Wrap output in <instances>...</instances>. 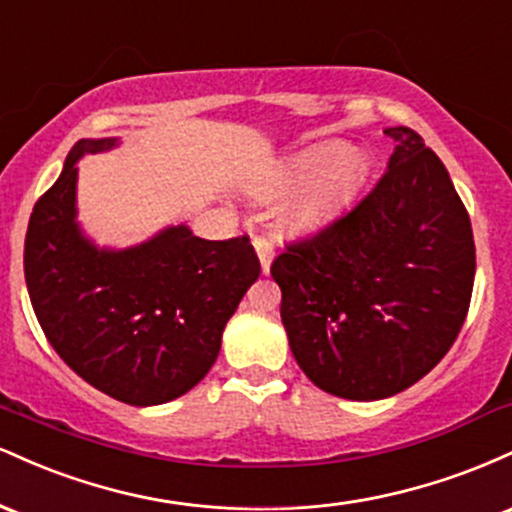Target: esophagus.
<instances>
[{
  "label": "esophagus",
  "instance_id": "34e87169",
  "mask_svg": "<svg viewBox=\"0 0 512 512\" xmlns=\"http://www.w3.org/2000/svg\"><path fill=\"white\" fill-rule=\"evenodd\" d=\"M255 250H257V257H260V264H262V272L267 274L269 272V264H272V257H274V248L269 240L264 238H255Z\"/></svg>",
  "mask_w": 512,
  "mask_h": 512
}]
</instances>
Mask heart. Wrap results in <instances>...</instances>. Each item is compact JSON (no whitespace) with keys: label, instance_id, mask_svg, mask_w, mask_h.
<instances>
[{"label":"heart","instance_id":"heart-1","mask_svg":"<svg viewBox=\"0 0 512 512\" xmlns=\"http://www.w3.org/2000/svg\"><path fill=\"white\" fill-rule=\"evenodd\" d=\"M361 178V161L344 144L327 142L305 149L289 163L276 192H291L308 187L289 209L293 226H313L332 214Z\"/></svg>","mask_w":512,"mask_h":512}]
</instances>
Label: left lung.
Masks as SVG:
<instances>
[{
	"instance_id": "obj_1",
	"label": "left lung",
	"mask_w": 512,
	"mask_h": 512,
	"mask_svg": "<svg viewBox=\"0 0 512 512\" xmlns=\"http://www.w3.org/2000/svg\"><path fill=\"white\" fill-rule=\"evenodd\" d=\"M361 202L274 257L293 358L320 390L370 402L431 373L460 334L477 250L443 161L411 127Z\"/></svg>"
}]
</instances>
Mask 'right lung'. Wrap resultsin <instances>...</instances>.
<instances>
[{
    "mask_svg": "<svg viewBox=\"0 0 512 512\" xmlns=\"http://www.w3.org/2000/svg\"><path fill=\"white\" fill-rule=\"evenodd\" d=\"M115 139H81L35 202L23 272L35 317L76 375L134 407L185 395L221 349L240 298L260 276L248 236L204 240L168 228L139 248L96 250L74 223L76 161Z\"/></svg>",
    "mask_w": 512,
    "mask_h": 512,
    "instance_id": "add662e5",
    "label": "right lung"
}]
</instances>
